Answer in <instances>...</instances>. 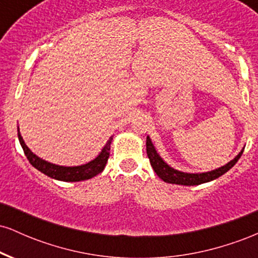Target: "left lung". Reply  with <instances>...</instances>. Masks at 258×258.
Wrapping results in <instances>:
<instances>
[{"mask_svg": "<svg viewBox=\"0 0 258 258\" xmlns=\"http://www.w3.org/2000/svg\"><path fill=\"white\" fill-rule=\"evenodd\" d=\"M242 152H244V148H242L240 153H239L233 160H230L228 164L224 165V166L216 168V170L200 173H188L176 170V168L171 167L170 165L166 164V162L164 161V159H162L161 156L159 155V153L156 152L155 147H154L149 136L147 137V154L148 158L150 160V165H152L154 171H155V173L158 174L160 178L164 180V182L172 183V184L199 185L203 184V183L211 182V180L218 178L222 174L228 172V171L238 162V160L240 159Z\"/></svg>", "mask_w": 258, "mask_h": 258, "instance_id": "obj_1", "label": "left lung"}]
</instances>
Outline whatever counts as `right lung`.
I'll list each match as a JSON object with an SVG mask.
<instances>
[{
    "instance_id": "right-lung-1",
    "label": "right lung",
    "mask_w": 258,
    "mask_h": 258,
    "mask_svg": "<svg viewBox=\"0 0 258 258\" xmlns=\"http://www.w3.org/2000/svg\"><path fill=\"white\" fill-rule=\"evenodd\" d=\"M18 138H19V143L24 150L25 156L28 158L29 162L34 166L36 170L46 174V176L51 177L53 179L63 180V182H80V180L90 179L92 177L97 176V174L102 172L104 170L106 162H108L109 152H110V144L112 142V136L108 139L105 146L103 147L102 152L96 156L90 162L80 166H61V165H55L52 162L46 161V160L41 159L36 154H34L26 146L24 139L19 132V127H18Z\"/></svg>"
}]
</instances>
